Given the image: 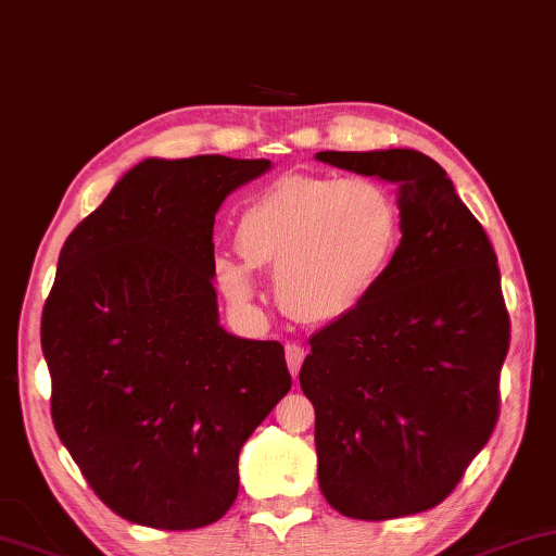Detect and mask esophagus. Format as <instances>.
<instances>
[{"label": "esophagus", "instance_id": "obj_1", "mask_svg": "<svg viewBox=\"0 0 556 556\" xmlns=\"http://www.w3.org/2000/svg\"><path fill=\"white\" fill-rule=\"evenodd\" d=\"M285 353H287V366H290L292 379H298L302 361H305V348H300V345H294V343H287L285 345Z\"/></svg>", "mask_w": 556, "mask_h": 556}]
</instances>
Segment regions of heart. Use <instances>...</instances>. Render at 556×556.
<instances>
[{"label": "heart", "mask_w": 556, "mask_h": 556, "mask_svg": "<svg viewBox=\"0 0 556 556\" xmlns=\"http://www.w3.org/2000/svg\"><path fill=\"white\" fill-rule=\"evenodd\" d=\"M241 256L218 254L213 271L233 305L256 298L254 269L277 274V298L292 317L340 323L389 282L404 247V213L371 175H287L243 205Z\"/></svg>", "instance_id": "heart-1"}]
</instances>
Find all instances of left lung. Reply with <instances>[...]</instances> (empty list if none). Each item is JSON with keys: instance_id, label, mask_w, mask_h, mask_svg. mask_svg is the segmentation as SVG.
I'll list each match as a JSON object with an SVG mask.
<instances>
[{"instance_id": "8db88e82", "label": "left lung", "mask_w": 556, "mask_h": 556, "mask_svg": "<svg viewBox=\"0 0 556 556\" xmlns=\"http://www.w3.org/2000/svg\"><path fill=\"white\" fill-rule=\"evenodd\" d=\"M396 185L404 247L364 309L309 338L317 483L343 516L399 519L453 493L498 419L508 313L498 258L445 169L417 150L317 152Z\"/></svg>"}]
</instances>
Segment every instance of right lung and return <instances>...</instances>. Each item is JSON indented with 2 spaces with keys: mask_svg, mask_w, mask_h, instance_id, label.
I'll return each mask as SVG.
<instances>
[{
  "mask_svg": "<svg viewBox=\"0 0 556 556\" xmlns=\"http://www.w3.org/2000/svg\"><path fill=\"white\" fill-rule=\"evenodd\" d=\"M269 167L139 162L58 256L40 325L55 432L96 495L139 527L218 521L243 442L292 387L285 348L231 336L213 290L220 203Z\"/></svg>",
  "mask_w": 556,
  "mask_h": 556,
  "instance_id": "1",
  "label": "right lung"
}]
</instances>
